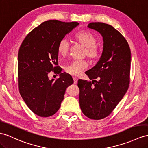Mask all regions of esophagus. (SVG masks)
I'll list each match as a JSON object with an SVG mask.
<instances>
[{"label": "esophagus", "instance_id": "esophagus-1", "mask_svg": "<svg viewBox=\"0 0 148 148\" xmlns=\"http://www.w3.org/2000/svg\"><path fill=\"white\" fill-rule=\"evenodd\" d=\"M73 80H74V84H77L78 78H76V77H73Z\"/></svg>", "mask_w": 148, "mask_h": 148}]
</instances>
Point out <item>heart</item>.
Returning a JSON list of instances; mask_svg holds the SVG:
<instances>
[{"label":"heart","instance_id":"obj_1","mask_svg":"<svg viewBox=\"0 0 148 148\" xmlns=\"http://www.w3.org/2000/svg\"><path fill=\"white\" fill-rule=\"evenodd\" d=\"M75 39L83 46L85 49L83 56H86L92 63H95L102 55V49L100 46L96 44L97 39L88 31H81L75 36ZM70 49V43L66 39L63 38L60 41L58 45V51L62 56L68 55ZM88 66L86 60H76L68 64L64 68V70L68 74L73 76H78L83 70Z\"/></svg>","mask_w":148,"mask_h":148}]
</instances>
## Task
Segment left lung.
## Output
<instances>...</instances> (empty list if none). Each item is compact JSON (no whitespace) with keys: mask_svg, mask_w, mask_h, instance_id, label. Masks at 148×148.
<instances>
[{"mask_svg":"<svg viewBox=\"0 0 148 148\" xmlns=\"http://www.w3.org/2000/svg\"><path fill=\"white\" fill-rule=\"evenodd\" d=\"M88 27L101 34L103 49L99 62L85 72L92 81H78L79 103L85 116L100 120L109 116L127 91L131 53L125 38L110 25L91 23Z\"/></svg>","mask_w":148,"mask_h":148,"instance_id":"obj_1","label":"left lung"}]
</instances>
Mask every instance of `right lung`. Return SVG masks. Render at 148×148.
<instances>
[{
	"label": "right lung",
	"instance_id": "obj_1",
	"mask_svg": "<svg viewBox=\"0 0 148 148\" xmlns=\"http://www.w3.org/2000/svg\"><path fill=\"white\" fill-rule=\"evenodd\" d=\"M79 24L49 20L35 27L24 38L18 53V86L19 93L32 112L51 116L59 110L66 89L73 84L71 76L61 73L58 66V45L61 39ZM52 71L60 74L50 81Z\"/></svg>",
	"mask_w": 148,
	"mask_h": 148
}]
</instances>
